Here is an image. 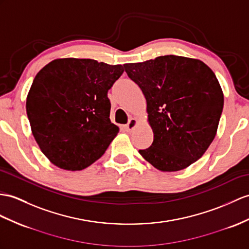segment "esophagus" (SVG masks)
I'll list each match as a JSON object with an SVG mask.
<instances>
[{
  "instance_id": "1",
  "label": "esophagus",
  "mask_w": 249,
  "mask_h": 249,
  "mask_svg": "<svg viewBox=\"0 0 249 249\" xmlns=\"http://www.w3.org/2000/svg\"><path fill=\"white\" fill-rule=\"evenodd\" d=\"M137 124H138V120H137L136 118H131V119L129 120L128 124L125 125V130L128 131V132H132L133 130H134V129L136 128Z\"/></svg>"
}]
</instances>
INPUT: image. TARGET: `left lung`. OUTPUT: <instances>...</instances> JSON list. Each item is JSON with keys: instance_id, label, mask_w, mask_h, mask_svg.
Here are the masks:
<instances>
[{"instance_id": "8db88e82", "label": "left lung", "mask_w": 249, "mask_h": 249, "mask_svg": "<svg viewBox=\"0 0 249 249\" xmlns=\"http://www.w3.org/2000/svg\"><path fill=\"white\" fill-rule=\"evenodd\" d=\"M124 66L147 100L154 135L139 154L162 172L180 171L201 159L216 135L224 106L212 70L198 59L174 54Z\"/></svg>"}]
</instances>
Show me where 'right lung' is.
Returning a JSON list of instances; mask_svg holds the SVG:
<instances>
[{"label": "right lung", "mask_w": 249, "mask_h": 249, "mask_svg": "<svg viewBox=\"0 0 249 249\" xmlns=\"http://www.w3.org/2000/svg\"><path fill=\"white\" fill-rule=\"evenodd\" d=\"M124 71L120 64L60 58L36 75L26 113L40 150L54 166L79 171L104 155L119 132L110 119L107 90Z\"/></svg>", "instance_id": "add662e5"}]
</instances>
